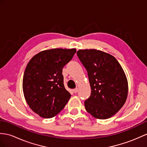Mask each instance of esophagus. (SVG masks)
Segmentation results:
<instances>
[{"label":"esophagus","instance_id":"esophagus-1","mask_svg":"<svg viewBox=\"0 0 147 147\" xmlns=\"http://www.w3.org/2000/svg\"><path fill=\"white\" fill-rule=\"evenodd\" d=\"M74 93H77V92H78V88H75V89H74Z\"/></svg>","mask_w":147,"mask_h":147}]
</instances>
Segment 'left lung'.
<instances>
[{
  "label": "left lung",
  "instance_id": "left-lung-1",
  "mask_svg": "<svg viewBox=\"0 0 147 147\" xmlns=\"http://www.w3.org/2000/svg\"><path fill=\"white\" fill-rule=\"evenodd\" d=\"M77 54L87 71L92 90L85 101L86 110L95 119H109L127 100L128 81L122 67L113 55L99 50H79Z\"/></svg>",
  "mask_w": 147,
  "mask_h": 147
}]
</instances>
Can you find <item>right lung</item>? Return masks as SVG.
Returning <instances> with one entry per match:
<instances>
[{"label": "right lung", "instance_id": "obj_1", "mask_svg": "<svg viewBox=\"0 0 147 147\" xmlns=\"http://www.w3.org/2000/svg\"><path fill=\"white\" fill-rule=\"evenodd\" d=\"M76 49H53L42 51L28 62L22 88L30 108L45 119L56 116L71 96L63 84L62 69L72 59Z\"/></svg>", "mask_w": 147, "mask_h": 147}]
</instances>
